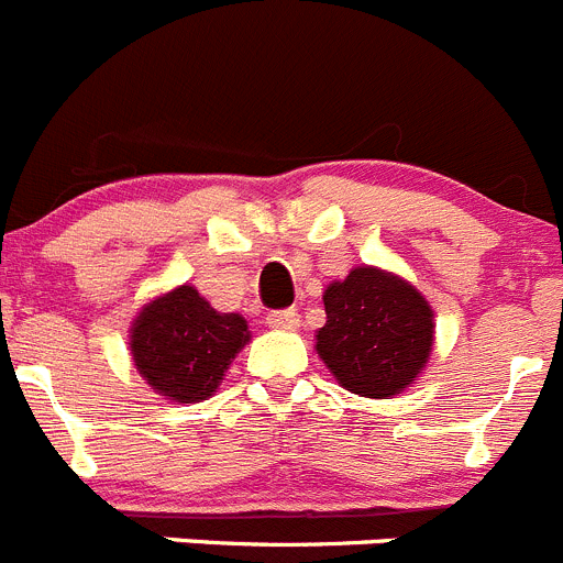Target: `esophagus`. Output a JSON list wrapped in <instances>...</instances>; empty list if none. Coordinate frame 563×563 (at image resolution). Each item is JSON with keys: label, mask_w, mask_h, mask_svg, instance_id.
I'll list each match as a JSON object with an SVG mask.
<instances>
[{"label": "esophagus", "mask_w": 563, "mask_h": 563, "mask_svg": "<svg viewBox=\"0 0 563 563\" xmlns=\"http://www.w3.org/2000/svg\"><path fill=\"white\" fill-rule=\"evenodd\" d=\"M266 324H269V328H277V330L299 328L297 308H283V311H269V313H266Z\"/></svg>", "instance_id": "obj_1"}]
</instances>
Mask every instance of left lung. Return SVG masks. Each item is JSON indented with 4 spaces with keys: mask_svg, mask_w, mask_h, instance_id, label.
I'll use <instances>...</instances> for the list:
<instances>
[{
    "mask_svg": "<svg viewBox=\"0 0 563 563\" xmlns=\"http://www.w3.org/2000/svg\"><path fill=\"white\" fill-rule=\"evenodd\" d=\"M328 322L317 350L335 380L361 397L400 394L433 346V311L422 294L380 269H353L324 291Z\"/></svg>",
    "mask_w": 563,
    "mask_h": 563,
    "instance_id": "1",
    "label": "left lung"
}]
</instances>
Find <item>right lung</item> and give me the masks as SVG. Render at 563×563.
Listing matches in <instances>:
<instances>
[{"mask_svg": "<svg viewBox=\"0 0 563 563\" xmlns=\"http://www.w3.org/2000/svg\"><path fill=\"white\" fill-rule=\"evenodd\" d=\"M250 341L239 313H219L197 288H175L144 308L133 328V361L152 388L177 402L217 391L224 369Z\"/></svg>", "mask_w": 563, "mask_h": 563, "instance_id": "add662e5", "label": "right lung"}]
</instances>
